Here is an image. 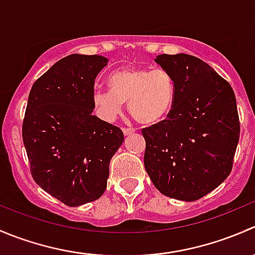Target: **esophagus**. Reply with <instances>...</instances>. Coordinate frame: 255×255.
Instances as JSON below:
<instances>
[{"label": "esophagus", "instance_id": "1", "mask_svg": "<svg viewBox=\"0 0 255 255\" xmlns=\"http://www.w3.org/2000/svg\"><path fill=\"white\" fill-rule=\"evenodd\" d=\"M134 132H135V128H133V127L123 128V133H125V135H129V134H132V133H134Z\"/></svg>", "mask_w": 255, "mask_h": 255}]
</instances>
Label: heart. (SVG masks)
I'll return each instance as SVG.
<instances>
[{
    "instance_id": "obj_1",
    "label": "heart",
    "mask_w": 255,
    "mask_h": 255,
    "mask_svg": "<svg viewBox=\"0 0 255 255\" xmlns=\"http://www.w3.org/2000/svg\"><path fill=\"white\" fill-rule=\"evenodd\" d=\"M110 89H95L92 101L100 116L113 121L121 115L123 104L134 120L154 125L168 117L176 97L173 74L166 69L130 66L116 70L109 78Z\"/></svg>"
}]
</instances>
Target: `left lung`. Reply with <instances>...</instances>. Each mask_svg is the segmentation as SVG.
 Wrapping results in <instances>:
<instances>
[{
    "instance_id": "1",
    "label": "left lung",
    "mask_w": 255,
    "mask_h": 255,
    "mask_svg": "<svg viewBox=\"0 0 255 255\" xmlns=\"http://www.w3.org/2000/svg\"><path fill=\"white\" fill-rule=\"evenodd\" d=\"M155 61L173 74L176 97L166 120L142 129L144 166L161 194L195 201L232 170L241 132L235 92L196 56L161 54Z\"/></svg>"
}]
</instances>
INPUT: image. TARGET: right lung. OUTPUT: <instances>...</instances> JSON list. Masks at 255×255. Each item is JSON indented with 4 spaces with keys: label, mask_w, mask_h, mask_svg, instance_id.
Returning a JSON list of instances; mask_svg holds the SVG:
<instances>
[{
    "label": "right lung",
    "mask_w": 255,
    "mask_h": 255,
    "mask_svg": "<svg viewBox=\"0 0 255 255\" xmlns=\"http://www.w3.org/2000/svg\"><path fill=\"white\" fill-rule=\"evenodd\" d=\"M101 55L71 54L33 84L22 137L34 181L68 206L100 199L110 161L125 140L120 127L92 115Z\"/></svg>",
    "instance_id": "right-lung-1"
}]
</instances>
